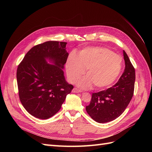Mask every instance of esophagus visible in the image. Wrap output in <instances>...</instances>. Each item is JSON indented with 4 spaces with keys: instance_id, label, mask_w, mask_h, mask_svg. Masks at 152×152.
<instances>
[{
    "instance_id": "esophagus-1",
    "label": "esophagus",
    "mask_w": 152,
    "mask_h": 152,
    "mask_svg": "<svg viewBox=\"0 0 152 152\" xmlns=\"http://www.w3.org/2000/svg\"><path fill=\"white\" fill-rule=\"evenodd\" d=\"M72 92H73V93H81L82 91L78 89L77 88H73V90H72Z\"/></svg>"
}]
</instances>
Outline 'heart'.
I'll list each match as a JSON object with an SVG mask.
<instances>
[{
    "mask_svg": "<svg viewBox=\"0 0 152 152\" xmlns=\"http://www.w3.org/2000/svg\"><path fill=\"white\" fill-rule=\"evenodd\" d=\"M122 68V58L104 47H87L78 55L71 53L66 63L67 77L72 83L79 80L86 70L87 75L77 83L83 89L93 85L98 89L107 88L116 80Z\"/></svg>",
    "mask_w": 152,
    "mask_h": 152,
    "instance_id": "obj_1",
    "label": "heart"
}]
</instances>
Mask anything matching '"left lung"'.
Listing matches in <instances>:
<instances>
[{
  "instance_id": "left-lung-1",
  "label": "left lung",
  "mask_w": 152,
  "mask_h": 152,
  "mask_svg": "<svg viewBox=\"0 0 152 152\" xmlns=\"http://www.w3.org/2000/svg\"><path fill=\"white\" fill-rule=\"evenodd\" d=\"M125 70L116 83L107 90L93 93L86 110L96 122L105 123L121 115L134 94L135 69L126 53L123 51Z\"/></svg>"
}]
</instances>
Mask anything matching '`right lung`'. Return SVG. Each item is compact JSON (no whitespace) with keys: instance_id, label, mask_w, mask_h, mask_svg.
<instances>
[{"instance_id":"add662e5","label":"right lung","mask_w":152,"mask_h":152,"mask_svg":"<svg viewBox=\"0 0 152 152\" xmlns=\"http://www.w3.org/2000/svg\"><path fill=\"white\" fill-rule=\"evenodd\" d=\"M66 44L48 41L37 45L18 65L16 78L20 102L36 118L53 117L73 88L66 81L63 70L68 56ZM47 59L53 65L48 64Z\"/></svg>"}]
</instances>
